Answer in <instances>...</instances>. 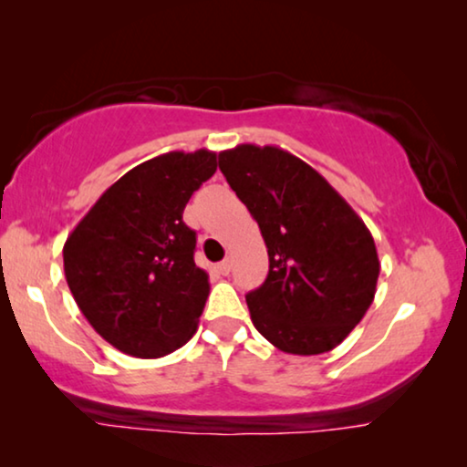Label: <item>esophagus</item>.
<instances>
[{
    "label": "esophagus",
    "instance_id": "obj_1",
    "mask_svg": "<svg viewBox=\"0 0 467 467\" xmlns=\"http://www.w3.org/2000/svg\"><path fill=\"white\" fill-rule=\"evenodd\" d=\"M216 267H219V272L223 274V276H227V274H229V272H232V261H229V259H225V261H221V264H219V265H216Z\"/></svg>",
    "mask_w": 467,
    "mask_h": 467
}]
</instances>
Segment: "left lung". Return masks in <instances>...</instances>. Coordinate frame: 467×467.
<instances>
[{
  "instance_id": "left-lung-1",
  "label": "left lung",
  "mask_w": 467,
  "mask_h": 467,
  "mask_svg": "<svg viewBox=\"0 0 467 467\" xmlns=\"http://www.w3.org/2000/svg\"><path fill=\"white\" fill-rule=\"evenodd\" d=\"M219 168L270 257L265 283L246 296L253 325L283 353L336 348L374 302L380 261L366 223L317 170L278 146L223 150Z\"/></svg>"
}]
</instances>
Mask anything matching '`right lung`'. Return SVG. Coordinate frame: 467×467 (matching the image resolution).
Segmentation results:
<instances>
[{
    "mask_svg": "<svg viewBox=\"0 0 467 467\" xmlns=\"http://www.w3.org/2000/svg\"><path fill=\"white\" fill-rule=\"evenodd\" d=\"M216 152L171 150L120 176L67 235L63 270L91 327L120 353L157 359L193 337L210 283L182 213Z\"/></svg>",
    "mask_w": 467,
    "mask_h": 467,
    "instance_id": "right-lung-1",
    "label": "right lung"
}]
</instances>
